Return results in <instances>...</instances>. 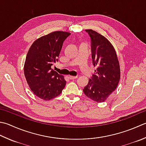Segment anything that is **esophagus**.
<instances>
[{"label":"esophagus","instance_id":"34e87169","mask_svg":"<svg viewBox=\"0 0 146 146\" xmlns=\"http://www.w3.org/2000/svg\"><path fill=\"white\" fill-rule=\"evenodd\" d=\"M69 78H70V79H71V80H72V79H75V78H77V76H69Z\"/></svg>","mask_w":146,"mask_h":146}]
</instances>
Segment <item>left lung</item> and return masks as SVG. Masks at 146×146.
Returning <instances> with one entry per match:
<instances>
[{
	"mask_svg": "<svg viewBox=\"0 0 146 146\" xmlns=\"http://www.w3.org/2000/svg\"><path fill=\"white\" fill-rule=\"evenodd\" d=\"M85 31L90 37L92 64L97 69L83 91L94 101L102 102L118 87L120 79L119 61L113 45L105 36L91 29Z\"/></svg>",
	"mask_w": 146,
	"mask_h": 146,
	"instance_id": "1",
	"label": "left lung"
}]
</instances>
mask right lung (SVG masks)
<instances>
[{"instance_id":"right-lung-1","label":"right lung","mask_w":146,"mask_h":146,"mask_svg":"<svg viewBox=\"0 0 146 146\" xmlns=\"http://www.w3.org/2000/svg\"><path fill=\"white\" fill-rule=\"evenodd\" d=\"M56 31L37 38L31 45L24 65V74L31 90L44 101L61 94L66 82L64 77L51 68L58 57L65 39L70 35Z\"/></svg>"}]
</instances>
